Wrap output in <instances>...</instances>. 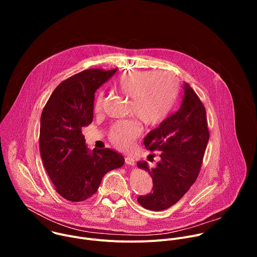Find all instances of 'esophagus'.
I'll list each match as a JSON object with an SVG mask.
<instances>
[{"instance_id": "obj_1", "label": "esophagus", "mask_w": 257, "mask_h": 257, "mask_svg": "<svg viewBox=\"0 0 257 257\" xmlns=\"http://www.w3.org/2000/svg\"><path fill=\"white\" fill-rule=\"evenodd\" d=\"M125 163L128 166H132V167L135 166V160L133 158H131V157H126L125 158Z\"/></svg>"}]
</instances>
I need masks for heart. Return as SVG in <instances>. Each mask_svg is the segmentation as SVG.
<instances>
[{
  "instance_id": "heart-1",
  "label": "heart",
  "mask_w": 257,
  "mask_h": 257,
  "mask_svg": "<svg viewBox=\"0 0 257 257\" xmlns=\"http://www.w3.org/2000/svg\"><path fill=\"white\" fill-rule=\"evenodd\" d=\"M116 88L130 96V113L143 124L156 126L169 114L177 95V81L167 72L129 71L122 74L115 83ZM102 93L96 96L94 109L99 112L102 105ZM141 127L135 120H123L115 123L109 130V138L120 149H128L139 136Z\"/></svg>"
}]
</instances>
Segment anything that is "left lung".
I'll return each mask as SVG.
<instances>
[{
    "label": "left lung",
    "mask_w": 257,
    "mask_h": 257,
    "mask_svg": "<svg viewBox=\"0 0 257 257\" xmlns=\"http://www.w3.org/2000/svg\"><path fill=\"white\" fill-rule=\"evenodd\" d=\"M182 103L176 113L144 137L145 148L160 152L156 168L137 163L153 178V191L138 197L151 210H164L178 202L195 182L209 139L205 108L197 94L184 82Z\"/></svg>",
    "instance_id": "obj_1"
}]
</instances>
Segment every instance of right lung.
I'll list each match as a JSON object with an SVG mask.
<instances>
[{
	"instance_id": "1",
	"label": "right lung",
	"mask_w": 257,
	"mask_h": 257,
	"mask_svg": "<svg viewBox=\"0 0 257 257\" xmlns=\"http://www.w3.org/2000/svg\"><path fill=\"white\" fill-rule=\"evenodd\" d=\"M117 69H88L60 83L50 96L41 117L40 148L47 173L57 192L69 201L93 195L102 177L124 165L121 154L90 151L82 128L93 119L94 93Z\"/></svg>"
}]
</instances>
